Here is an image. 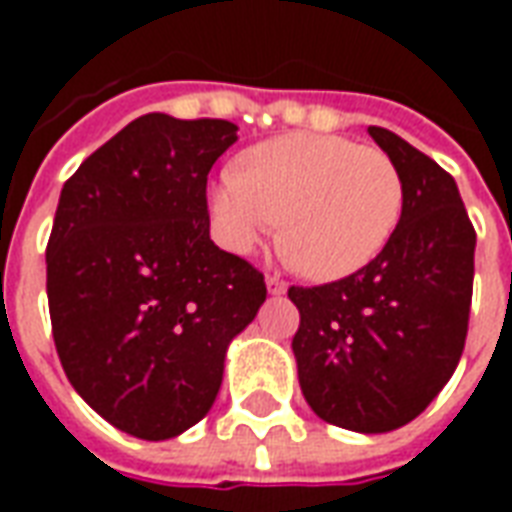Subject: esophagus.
<instances>
[{
    "mask_svg": "<svg viewBox=\"0 0 512 512\" xmlns=\"http://www.w3.org/2000/svg\"><path fill=\"white\" fill-rule=\"evenodd\" d=\"M266 288H268V293H271V296H282V293L288 290V282L279 277V274H268Z\"/></svg>",
    "mask_w": 512,
    "mask_h": 512,
    "instance_id": "1",
    "label": "esophagus"
}]
</instances>
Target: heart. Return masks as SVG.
Listing matches in <instances>:
<instances>
[{
    "mask_svg": "<svg viewBox=\"0 0 512 512\" xmlns=\"http://www.w3.org/2000/svg\"><path fill=\"white\" fill-rule=\"evenodd\" d=\"M406 186L389 153L345 136L288 134L249 147L211 191V219L233 252L279 227L304 277L343 279L373 263L403 219Z\"/></svg>",
    "mask_w": 512,
    "mask_h": 512,
    "instance_id": "1",
    "label": "heart"
}]
</instances>
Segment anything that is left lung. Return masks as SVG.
<instances>
[{
	"instance_id": "1",
	"label": "left lung",
	"mask_w": 512,
	"mask_h": 512,
	"mask_svg": "<svg viewBox=\"0 0 512 512\" xmlns=\"http://www.w3.org/2000/svg\"><path fill=\"white\" fill-rule=\"evenodd\" d=\"M367 131L403 175V219L373 263L288 296L312 411L337 428L386 433L419 417L461 362L477 235L447 169L386 128Z\"/></svg>"
}]
</instances>
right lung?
Masks as SVG:
<instances>
[{
	"label": "right lung",
	"mask_w": 512,
	"mask_h": 512,
	"mask_svg": "<svg viewBox=\"0 0 512 512\" xmlns=\"http://www.w3.org/2000/svg\"><path fill=\"white\" fill-rule=\"evenodd\" d=\"M235 131L150 112L62 186L46 246L54 345L73 389L136 439L211 411L224 351L266 301L263 274L211 241L208 172Z\"/></svg>",
	"instance_id": "add662e5"
}]
</instances>
